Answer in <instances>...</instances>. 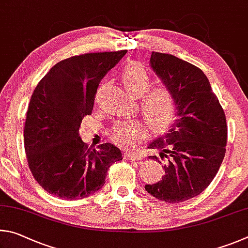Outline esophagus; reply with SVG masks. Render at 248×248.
I'll return each mask as SVG.
<instances>
[{
	"label": "esophagus",
	"instance_id": "esophagus-1",
	"mask_svg": "<svg viewBox=\"0 0 248 248\" xmlns=\"http://www.w3.org/2000/svg\"><path fill=\"white\" fill-rule=\"evenodd\" d=\"M124 157L125 159L131 160V161H135V160L142 159V154L140 151H127L124 154Z\"/></svg>",
	"mask_w": 248,
	"mask_h": 248
}]
</instances>
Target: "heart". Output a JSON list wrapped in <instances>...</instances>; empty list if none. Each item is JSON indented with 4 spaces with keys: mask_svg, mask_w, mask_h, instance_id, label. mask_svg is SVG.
<instances>
[{
    "mask_svg": "<svg viewBox=\"0 0 248 248\" xmlns=\"http://www.w3.org/2000/svg\"><path fill=\"white\" fill-rule=\"evenodd\" d=\"M122 82L129 93L140 98V107L150 127L164 132L174 122L177 112V97L169 86L153 85V76L138 63H131L122 72ZM145 133L140 121L119 122L111 131L112 138L121 145H132Z\"/></svg>",
    "mask_w": 248,
    "mask_h": 248,
    "instance_id": "obj_1",
    "label": "heart"
}]
</instances>
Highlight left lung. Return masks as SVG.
<instances>
[{
    "label": "left lung",
    "mask_w": 248,
    "mask_h": 248,
    "mask_svg": "<svg viewBox=\"0 0 248 248\" xmlns=\"http://www.w3.org/2000/svg\"><path fill=\"white\" fill-rule=\"evenodd\" d=\"M150 64L177 97L175 123L149 144L163 163L164 176L145 188L160 201L176 203L203 192L215 179L225 155L228 125L222 107L201 68L176 56L153 52Z\"/></svg>",
    "instance_id": "obj_1"
}]
</instances>
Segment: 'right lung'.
<instances>
[{"label": "right lung", "mask_w": 248, "mask_h": 248, "mask_svg": "<svg viewBox=\"0 0 248 248\" xmlns=\"http://www.w3.org/2000/svg\"><path fill=\"white\" fill-rule=\"evenodd\" d=\"M126 52L60 61L34 88L26 115L25 151L32 176L49 194L68 201L88 197L106 183L112 164L122 160L121 150L110 142L88 147L79 127L93 112L100 81Z\"/></svg>", "instance_id": "obj_1"}]
</instances>
